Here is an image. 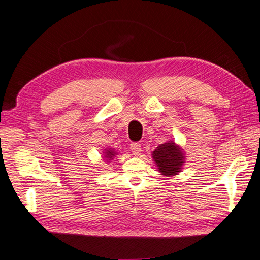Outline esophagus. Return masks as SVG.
I'll use <instances>...</instances> for the list:
<instances>
[{"mask_svg": "<svg viewBox=\"0 0 260 260\" xmlns=\"http://www.w3.org/2000/svg\"><path fill=\"white\" fill-rule=\"evenodd\" d=\"M131 151L133 152V155L139 156L141 151H142V148H141L140 143H132L131 144Z\"/></svg>", "mask_w": 260, "mask_h": 260, "instance_id": "1", "label": "esophagus"}]
</instances>
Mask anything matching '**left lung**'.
Segmentation results:
<instances>
[{"mask_svg": "<svg viewBox=\"0 0 260 260\" xmlns=\"http://www.w3.org/2000/svg\"><path fill=\"white\" fill-rule=\"evenodd\" d=\"M151 155L153 161L157 165V170L164 177L178 175L182 171V167L186 162L183 149L171 140L159 144L152 151Z\"/></svg>", "mask_w": 260, "mask_h": 260, "instance_id": "obj_1", "label": "left lung"}]
</instances>
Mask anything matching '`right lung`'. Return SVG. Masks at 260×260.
I'll return each instance as SVG.
<instances>
[{
    "label": "right lung",
    "mask_w": 260,
    "mask_h": 260,
    "mask_svg": "<svg viewBox=\"0 0 260 260\" xmlns=\"http://www.w3.org/2000/svg\"><path fill=\"white\" fill-rule=\"evenodd\" d=\"M102 153H103V158H104L105 161L112 160L113 158L116 157V155H118V152H117L116 150H114V149H112V148L104 149V151H103Z\"/></svg>",
    "instance_id": "obj_1"
}]
</instances>
